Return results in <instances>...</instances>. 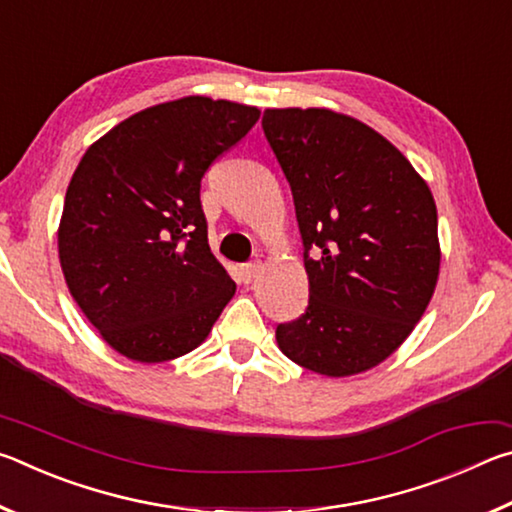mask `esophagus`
Masks as SVG:
<instances>
[{
	"instance_id": "1",
	"label": "esophagus",
	"mask_w": 512,
	"mask_h": 512,
	"mask_svg": "<svg viewBox=\"0 0 512 512\" xmlns=\"http://www.w3.org/2000/svg\"><path fill=\"white\" fill-rule=\"evenodd\" d=\"M259 268H262L259 266V262H248V264H241L239 273H241V277H244V282H253L259 273Z\"/></svg>"
}]
</instances>
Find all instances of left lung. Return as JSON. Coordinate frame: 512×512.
I'll list each match as a JSON object with an SVG mask.
<instances>
[{
    "mask_svg": "<svg viewBox=\"0 0 512 512\" xmlns=\"http://www.w3.org/2000/svg\"><path fill=\"white\" fill-rule=\"evenodd\" d=\"M289 180L309 275L305 314L275 329L291 361L327 377L400 348L438 282L436 203L411 162L361 121L325 108L264 110Z\"/></svg>",
    "mask_w": 512,
    "mask_h": 512,
    "instance_id": "left-lung-1",
    "label": "left lung"
}]
</instances>
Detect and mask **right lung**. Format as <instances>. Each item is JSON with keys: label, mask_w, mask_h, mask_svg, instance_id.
<instances>
[{"label": "right lung", "mask_w": 512, "mask_h": 512, "mask_svg": "<svg viewBox=\"0 0 512 512\" xmlns=\"http://www.w3.org/2000/svg\"><path fill=\"white\" fill-rule=\"evenodd\" d=\"M257 119V108L223 99L160 103L121 121L76 167L60 266L83 314L124 357H183L235 296L207 244L201 180Z\"/></svg>", "instance_id": "right-lung-1"}]
</instances>
